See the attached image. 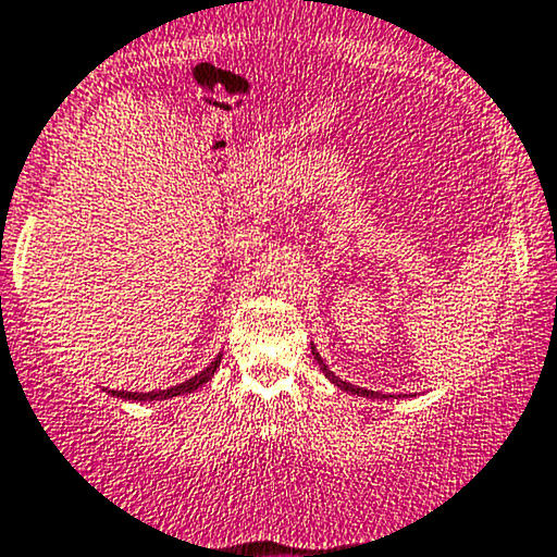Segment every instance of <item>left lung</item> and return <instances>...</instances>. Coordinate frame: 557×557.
Listing matches in <instances>:
<instances>
[{"label": "left lung", "mask_w": 557, "mask_h": 557, "mask_svg": "<svg viewBox=\"0 0 557 557\" xmlns=\"http://www.w3.org/2000/svg\"><path fill=\"white\" fill-rule=\"evenodd\" d=\"M313 349V360L315 362H319V368L323 370V375H326L329 380H331V383H334L336 385V388H342V391H347V393H355V396H368V398H385L383 396V393H375V391H364V388H357V385H351V383H347V380H342V377H336L334 375V372H331L329 368H326V362H323L321 360V355H319V351H315V347H311Z\"/></svg>", "instance_id": "1"}]
</instances>
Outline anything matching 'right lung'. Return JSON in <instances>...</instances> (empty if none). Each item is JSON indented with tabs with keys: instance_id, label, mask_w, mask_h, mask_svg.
I'll return each instance as SVG.
<instances>
[{
	"instance_id": "1",
	"label": "right lung",
	"mask_w": 557,
	"mask_h": 557,
	"mask_svg": "<svg viewBox=\"0 0 557 557\" xmlns=\"http://www.w3.org/2000/svg\"><path fill=\"white\" fill-rule=\"evenodd\" d=\"M221 357L223 355H218L213 362L208 364L206 370L202 372H197L195 377H189V380H185V383H180V385H174V388H166V391H151V393H131V391H110V396H115V398H125V400H166V398H177V396H185V393H193V391H197L200 388V385H206L210 377L215 375V370H218V364H221Z\"/></svg>"
}]
</instances>
